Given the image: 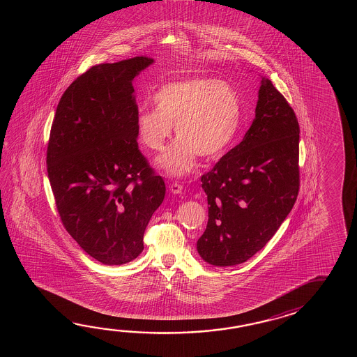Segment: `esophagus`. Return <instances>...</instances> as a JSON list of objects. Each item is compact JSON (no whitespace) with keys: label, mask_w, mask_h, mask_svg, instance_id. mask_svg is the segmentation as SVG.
I'll use <instances>...</instances> for the list:
<instances>
[{"label":"esophagus","mask_w":357,"mask_h":357,"mask_svg":"<svg viewBox=\"0 0 357 357\" xmlns=\"http://www.w3.org/2000/svg\"><path fill=\"white\" fill-rule=\"evenodd\" d=\"M182 190H183V186L180 185L178 182H172L171 185H169V191L172 192V194H181Z\"/></svg>","instance_id":"34e87169"}]
</instances>
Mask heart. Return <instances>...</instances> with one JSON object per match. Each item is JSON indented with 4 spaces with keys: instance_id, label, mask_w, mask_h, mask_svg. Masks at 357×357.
<instances>
[{
    "instance_id": "b5f03b06",
    "label": "heart",
    "mask_w": 357,
    "mask_h": 357,
    "mask_svg": "<svg viewBox=\"0 0 357 357\" xmlns=\"http://www.w3.org/2000/svg\"><path fill=\"white\" fill-rule=\"evenodd\" d=\"M155 109H140L137 132L145 148L160 152L172 137L178 140L158 158L172 176L189 174L197 157L214 160L232 144L241 123V100L229 84L192 77L162 85L153 96Z\"/></svg>"
}]
</instances>
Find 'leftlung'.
<instances>
[{
	"label": "left lung",
	"mask_w": 357,
	"mask_h": 357,
	"mask_svg": "<svg viewBox=\"0 0 357 357\" xmlns=\"http://www.w3.org/2000/svg\"><path fill=\"white\" fill-rule=\"evenodd\" d=\"M260 84L243 142L202 176L209 218L197 249L212 266H237L261 250L300 189L296 114L269 79L263 76Z\"/></svg>",
	"instance_id": "1"
}]
</instances>
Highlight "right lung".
<instances>
[{
  "instance_id": "obj_1",
  "label": "right lung",
  "mask_w": 357,
  "mask_h": 357,
  "mask_svg": "<svg viewBox=\"0 0 357 357\" xmlns=\"http://www.w3.org/2000/svg\"><path fill=\"white\" fill-rule=\"evenodd\" d=\"M153 62L137 56L89 68L62 94L51 128L47 172L62 225L107 266L143 251L145 228L166 194L137 140L132 82Z\"/></svg>"
}]
</instances>
